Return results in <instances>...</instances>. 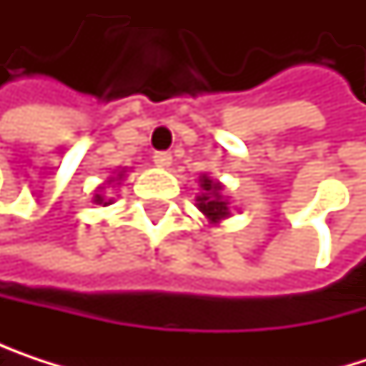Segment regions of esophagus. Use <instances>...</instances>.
Wrapping results in <instances>:
<instances>
[{
    "mask_svg": "<svg viewBox=\"0 0 366 366\" xmlns=\"http://www.w3.org/2000/svg\"><path fill=\"white\" fill-rule=\"evenodd\" d=\"M154 163L157 167H169L172 165V154L169 152H154Z\"/></svg>",
    "mask_w": 366,
    "mask_h": 366,
    "instance_id": "34e87169",
    "label": "esophagus"
}]
</instances>
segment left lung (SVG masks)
<instances>
[{"label":"left lung","mask_w":366,"mask_h":366,"mask_svg":"<svg viewBox=\"0 0 366 366\" xmlns=\"http://www.w3.org/2000/svg\"><path fill=\"white\" fill-rule=\"evenodd\" d=\"M199 188L201 192L197 194V209L205 216V220L209 224H220L222 220L231 218L233 216V205H231V199L224 194V186L209 178L207 174H201L199 176Z\"/></svg>","instance_id":"8db88e82"}]
</instances>
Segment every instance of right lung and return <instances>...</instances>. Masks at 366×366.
<instances>
[{"mask_svg": "<svg viewBox=\"0 0 366 366\" xmlns=\"http://www.w3.org/2000/svg\"><path fill=\"white\" fill-rule=\"evenodd\" d=\"M124 176H127V169H116L114 172V176L108 178V186H114V184H120L124 180ZM106 184H102V186H97V192H95V197H93V203L95 205H112L114 203V199L112 197H106Z\"/></svg>", "mask_w": 366, "mask_h": 366, "instance_id": "add662e5", "label": "right lung"}]
</instances>
